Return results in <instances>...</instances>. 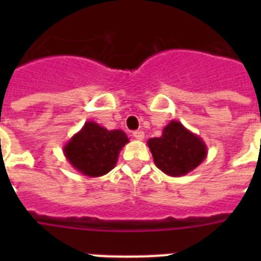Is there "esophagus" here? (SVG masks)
I'll list each match as a JSON object with an SVG mask.
<instances>
[{
    "label": "esophagus",
    "mask_w": 261,
    "mask_h": 261,
    "mask_svg": "<svg viewBox=\"0 0 261 261\" xmlns=\"http://www.w3.org/2000/svg\"><path fill=\"white\" fill-rule=\"evenodd\" d=\"M133 137H134L137 141H142L143 138H145V133H143L142 130H138V131H134L133 133Z\"/></svg>",
    "instance_id": "34e87169"
}]
</instances>
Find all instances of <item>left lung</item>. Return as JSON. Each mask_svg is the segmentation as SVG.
I'll list each match as a JSON object with an SVG mask.
<instances>
[{"label": "left lung", "instance_id": "8db88e82", "mask_svg": "<svg viewBox=\"0 0 261 261\" xmlns=\"http://www.w3.org/2000/svg\"><path fill=\"white\" fill-rule=\"evenodd\" d=\"M155 167L172 177H180L199 167L207 157V146L199 135L177 120L164 127L163 135L147 141Z\"/></svg>", "mask_w": 261, "mask_h": 261}]
</instances>
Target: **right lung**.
<instances>
[{
	"label": "right lung",
	"instance_id": "obj_1",
	"mask_svg": "<svg viewBox=\"0 0 261 261\" xmlns=\"http://www.w3.org/2000/svg\"><path fill=\"white\" fill-rule=\"evenodd\" d=\"M128 138L122 130H107L87 122L63 146V154L71 167L88 177H100L112 171Z\"/></svg>",
	"mask_w": 261,
	"mask_h": 261
}]
</instances>
